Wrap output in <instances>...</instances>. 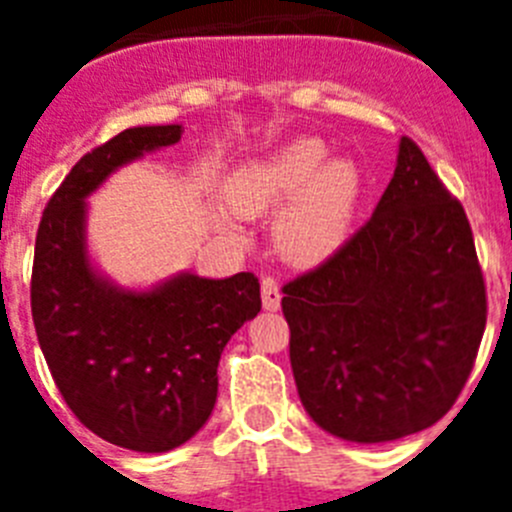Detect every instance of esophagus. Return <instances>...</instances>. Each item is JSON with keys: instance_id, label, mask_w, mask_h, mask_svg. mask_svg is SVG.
<instances>
[{"instance_id": "esophagus-1", "label": "esophagus", "mask_w": 512, "mask_h": 512, "mask_svg": "<svg viewBox=\"0 0 512 512\" xmlns=\"http://www.w3.org/2000/svg\"><path fill=\"white\" fill-rule=\"evenodd\" d=\"M261 302H264V310L277 312L282 305V292H279V284L274 277H266L261 282Z\"/></svg>"}]
</instances>
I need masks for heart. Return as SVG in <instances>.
I'll return each mask as SVG.
<instances>
[{"mask_svg": "<svg viewBox=\"0 0 512 512\" xmlns=\"http://www.w3.org/2000/svg\"><path fill=\"white\" fill-rule=\"evenodd\" d=\"M315 138L292 140L230 174L228 205L238 215L279 212L274 243L297 266H318L351 241L364 200V174L348 156H330ZM228 220L225 212H220Z\"/></svg>", "mask_w": 512, "mask_h": 512, "instance_id": "1", "label": "heart"}]
</instances>
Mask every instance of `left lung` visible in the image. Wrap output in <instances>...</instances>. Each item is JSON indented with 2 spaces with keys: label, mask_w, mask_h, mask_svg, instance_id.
Listing matches in <instances>:
<instances>
[{
  "label": "left lung",
  "mask_w": 512,
  "mask_h": 512,
  "mask_svg": "<svg viewBox=\"0 0 512 512\" xmlns=\"http://www.w3.org/2000/svg\"><path fill=\"white\" fill-rule=\"evenodd\" d=\"M282 292L302 405L354 443L397 441L449 413L487 323L464 207L410 138L372 220Z\"/></svg>",
  "instance_id": "obj_1"
}]
</instances>
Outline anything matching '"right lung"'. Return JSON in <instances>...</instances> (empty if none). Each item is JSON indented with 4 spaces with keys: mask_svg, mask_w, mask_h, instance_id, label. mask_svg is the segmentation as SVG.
Listing matches in <instances>:
<instances>
[{
    "mask_svg": "<svg viewBox=\"0 0 512 512\" xmlns=\"http://www.w3.org/2000/svg\"><path fill=\"white\" fill-rule=\"evenodd\" d=\"M182 133L138 125L94 148L56 189L35 238L33 323L56 387L89 431L143 454L176 449L207 423L225 343L261 310L251 271L120 287L89 253V197Z\"/></svg>",
    "mask_w": 512,
    "mask_h": 512,
    "instance_id": "add662e5",
    "label": "right lung"
}]
</instances>
